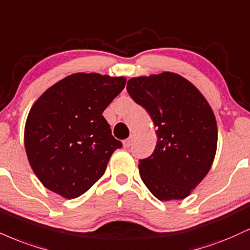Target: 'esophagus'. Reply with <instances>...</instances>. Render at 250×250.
<instances>
[{"instance_id":"1","label":"esophagus","mask_w":250,"mask_h":250,"mask_svg":"<svg viewBox=\"0 0 250 250\" xmlns=\"http://www.w3.org/2000/svg\"><path fill=\"white\" fill-rule=\"evenodd\" d=\"M131 143H133V138H128V140L123 141V146L125 148H129L131 146Z\"/></svg>"}]
</instances>
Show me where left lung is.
<instances>
[{
	"label": "left lung",
	"mask_w": 250,
	"mask_h": 250,
	"mask_svg": "<svg viewBox=\"0 0 250 250\" xmlns=\"http://www.w3.org/2000/svg\"><path fill=\"white\" fill-rule=\"evenodd\" d=\"M127 91L157 128L151 156L140 159V176L162 201L188 197L205 178L216 152L214 113L199 89L179 74L131 78Z\"/></svg>",
	"instance_id": "1"
}]
</instances>
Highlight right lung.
Instances as JSON below:
<instances>
[{"label": "right lung", "mask_w": 250, "mask_h": 250, "mask_svg": "<svg viewBox=\"0 0 250 250\" xmlns=\"http://www.w3.org/2000/svg\"><path fill=\"white\" fill-rule=\"evenodd\" d=\"M125 81L123 77L74 73L39 96L26 119L24 146L45 188L74 199L104 176L122 143L114 138L102 113Z\"/></svg>", "instance_id": "obj_1"}]
</instances>
